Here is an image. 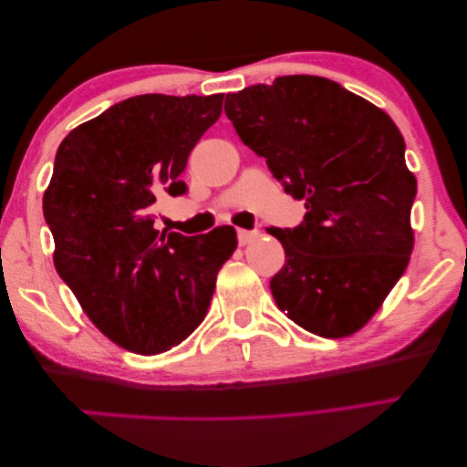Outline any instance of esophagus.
I'll return each instance as SVG.
<instances>
[{
    "mask_svg": "<svg viewBox=\"0 0 467 467\" xmlns=\"http://www.w3.org/2000/svg\"><path fill=\"white\" fill-rule=\"evenodd\" d=\"M258 238L256 229H238V242L240 246H248L250 242H254Z\"/></svg>",
    "mask_w": 467,
    "mask_h": 467,
    "instance_id": "1",
    "label": "esophagus"
}]
</instances>
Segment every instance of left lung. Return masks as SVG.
Returning a JSON list of instances; mask_svg holds the SVG:
<instances>
[{"instance_id": "obj_1", "label": "left lung", "mask_w": 467, "mask_h": 467, "mask_svg": "<svg viewBox=\"0 0 467 467\" xmlns=\"http://www.w3.org/2000/svg\"><path fill=\"white\" fill-rule=\"evenodd\" d=\"M242 142L306 217L266 229L285 250L271 279L279 310L306 331L348 337L368 323L408 269L416 178L395 121L320 76H279L225 97Z\"/></svg>"}]
</instances>
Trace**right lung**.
Segmentation results:
<instances>
[{
  "mask_svg": "<svg viewBox=\"0 0 467 467\" xmlns=\"http://www.w3.org/2000/svg\"><path fill=\"white\" fill-rule=\"evenodd\" d=\"M223 95H139L61 140L43 194L53 265L105 337L140 356L171 349L202 323L238 235L155 229L152 204L186 192L188 155Z\"/></svg>",
  "mask_w": 467,
  "mask_h": 467,
  "instance_id": "add662e5",
  "label": "right lung"
}]
</instances>
